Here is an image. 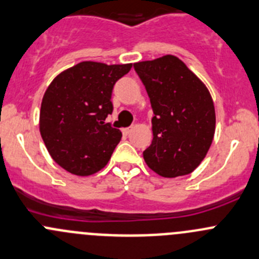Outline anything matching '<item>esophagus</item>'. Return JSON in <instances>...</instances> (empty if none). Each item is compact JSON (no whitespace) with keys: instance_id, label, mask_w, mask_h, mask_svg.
I'll return each instance as SVG.
<instances>
[{"instance_id":"obj_1","label":"esophagus","mask_w":259,"mask_h":259,"mask_svg":"<svg viewBox=\"0 0 259 259\" xmlns=\"http://www.w3.org/2000/svg\"><path fill=\"white\" fill-rule=\"evenodd\" d=\"M133 129H134V127H126V129H124V130H122V133H124V134L125 135H129L130 134V133H132L133 132Z\"/></svg>"}]
</instances>
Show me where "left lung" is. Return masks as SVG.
I'll list each match as a JSON object with an SVG mask.
<instances>
[{"instance_id":"8db88e82","label":"left lung","mask_w":259,"mask_h":259,"mask_svg":"<svg viewBox=\"0 0 259 259\" xmlns=\"http://www.w3.org/2000/svg\"><path fill=\"white\" fill-rule=\"evenodd\" d=\"M153 109L152 144L145 163L167 178L188 175L206 157L215 134V107L204 82L180 58L134 63Z\"/></svg>"}]
</instances>
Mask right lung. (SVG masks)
<instances>
[{
    "label": "right lung",
    "instance_id": "obj_1",
    "mask_svg": "<svg viewBox=\"0 0 259 259\" xmlns=\"http://www.w3.org/2000/svg\"><path fill=\"white\" fill-rule=\"evenodd\" d=\"M127 64L81 62L60 72L48 86L39 129L54 162L69 173L90 176L107 164L122 134L106 122L111 94Z\"/></svg>",
    "mask_w": 259,
    "mask_h": 259
}]
</instances>
